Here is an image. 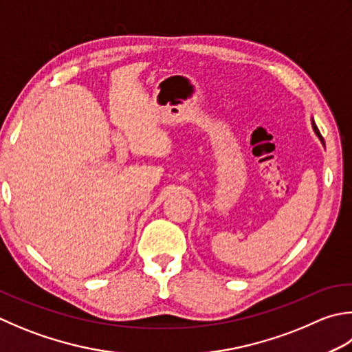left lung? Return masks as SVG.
I'll return each instance as SVG.
<instances>
[{
    "label": "left lung",
    "instance_id": "left-lung-1",
    "mask_svg": "<svg viewBox=\"0 0 352 352\" xmlns=\"http://www.w3.org/2000/svg\"><path fill=\"white\" fill-rule=\"evenodd\" d=\"M311 126H313V129H314V133H316V135L319 137V140L323 143V139H322V135H320V133H319V129H318V126H316V123H314V119L311 117ZM325 144V143H323Z\"/></svg>",
    "mask_w": 352,
    "mask_h": 352
}]
</instances>
